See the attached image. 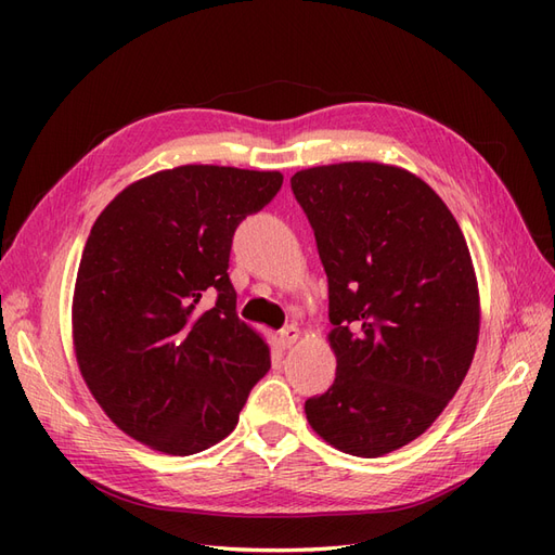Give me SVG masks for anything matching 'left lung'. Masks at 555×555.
Wrapping results in <instances>:
<instances>
[{
    "label": "left lung",
    "instance_id": "obj_1",
    "mask_svg": "<svg viewBox=\"0 0 555 555\" xmlns=\"http://www.w3.org/2000/svg\"><path fill=\"white\" fill-rule=\"evenodd\" d=\"M282 176L190 164L117 194L96 217L74 292L80 375L129 438L190 456L236 428L271 349L236 312L231 241ZM245 317V314H243Z\"/></svg>",
    "mask_w": 555,
    "mask_h": 555
}]
</instances>
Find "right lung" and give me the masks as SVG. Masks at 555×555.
Wrapping results in <instances>:
<instances>
[{"label":"right lung","instance_id":"add662e5","mask_svg":"<svg viewBox=\"0 0 555 555\" xmlns=\"http://www.w3.org/2000/svg\"><path fill=\"white\" fill-rule=\"evenodd\" d=\"M328 275L335 379L306 400L319 438L377 459L416 440L459 391L479 292L459 222L412 173L375 162L292 178Z\"/></svg>","mask_w":555,"mask_h":555}]
</instances>
